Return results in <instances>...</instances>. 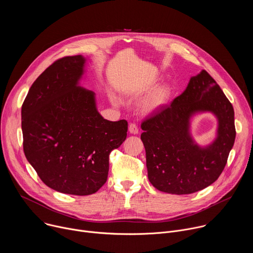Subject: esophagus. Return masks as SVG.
I'll return each instance as SVG.
<instances>
[{
    "label": "esophagus",
    "instance_id": "esophagus-1",
    "mask_svg": "<svg viewBox=\"0 0 253 253\" xmlns=\"http://www.w3.org/2000/svg\"><path fill=\"white\" fill-rule=\"evenodd\" d=\"M129 132H130L131 134H138L139 129H138L137 125L134 124V123H131V124L129 125Z\"/></svg>",
    "mask_w": 253,
    "mask_h": 253
}]
</instances>
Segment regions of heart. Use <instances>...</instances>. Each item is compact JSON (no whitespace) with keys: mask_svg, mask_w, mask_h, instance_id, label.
I'll list each match as a JSON object with an SVG mask.
<instances>
[{"mask_svg":"<svg viewBox=\"0 0 253 253\" xmlns=\"http://www.w3.org/2000/svg\"><path fill=\"white\" fill-rule=\"evenodd\" d=\"M172 95V88L168 84H164L156 88L150 96L143 103L142 110L146 114H152L163 108Z\"/></svg>","mask_w":253,"mask_h":253,"instance_id":"heart-1","label":"heart"}]
</instances>
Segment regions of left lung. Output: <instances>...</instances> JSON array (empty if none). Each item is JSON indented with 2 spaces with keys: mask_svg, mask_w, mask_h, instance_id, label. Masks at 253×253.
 <instances>
[{
  "mask_svg": "<svg viewBox=\"0 0 253 253\" xmlns=\"http://www.w3.org/2000/svg\"><path fill=\"white\" fill-rule=\"evenodd\" d=\"M211 112L219 121L215 140L196 144L190 134L195 114ZM150 183L170 194H190L211 185L222 173L235 140L234 110L215 80L202 70L185 91L141 124Z\"/></svg>",
  "mask_w": 253,
  "mask_h": 253,
  "instance_id": "8db88e82",
  "label": "left lung"
}]
</instances>
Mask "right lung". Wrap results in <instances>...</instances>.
Listing matches in <instances>:
<instances>
[{
	"label": "right lung",
	"instance_id": "add662e5",
	"mask_svg": "<svg viewBox=\"0 0 253 253\" xmlns=\"http://www.w3.org/2000/svg\"><path fill=\"white\" fill-rule=\"evenodd\" d=\"M86 59L61 58L31 86L22 106L27 160L50 188L90 195L107 181L109 155L125 141L126 120L104 119L95 93L79 85Z\"/></svg>",
	"mask_w": 253,
	"mask_h": 253
}]
</instances>
